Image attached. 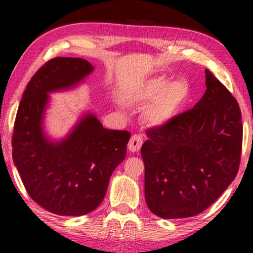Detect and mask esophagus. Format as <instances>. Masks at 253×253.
I'll return each mask as SVG.
<instances>
[{"label": "esophagus", "instance_id": "esophagus-1", "mask_svg": "<svg viewBox=\"0 0 253 253\" xmlns=\"http://www.w3.org/2000/svg\"><path fill=\"white\" fill-rule=\"evenodd\" d=\"M141 145H143V138H141L139 134H133L132 137H131V139L129 141V144H127V148H129L130 152H138L140 150Z\"/></svg>", "mask_w": 253, "mask_h": 253}]
</instances>
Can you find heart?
<instances>
[{"label": "heart", "instance_id": "heart-1", "mask_svg": "<svg viewBox=\"0 0 253 253\" xmlns=\"http://www.w3.org/2000/svg\"><path fill=\"white\" fill-rule=\"evenodd\" d=\"M190 96V86L185 79H169L158 76L134 86L130 93L131 101L150 103L146 117L152 124H165L179 114Z\"/></svg>", "mask_w": 253, "mask_h": 253}]
</instances>
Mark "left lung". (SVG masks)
<instances>
[{
	"label": "left lung",
	"instance_id": "obj_1",
	"mask_svg": "<svg viewBox=\"0 0 253 253\" xmlns=\"http://www.w3.org/2000/svg\"><path fill=\"white\" fill-rule=\"evenodd\" d=\"M206 92L192 109L146 131L141 147L145 200L162 219L202 213L222 195L240 167L241 109L206 69Z\"/></svg>",
	"mask_w": 253,
	"mask_h": 253
}]
</instances>
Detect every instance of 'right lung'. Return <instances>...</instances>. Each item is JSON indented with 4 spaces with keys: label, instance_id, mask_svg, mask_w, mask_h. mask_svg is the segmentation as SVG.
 Listing matches in <instances>:
<instances>
[{
    "label": "right lung",
    "instance_id": "right-lung-1",
    "mask_svg": "<svg viewBox=\"0 0 253 253\" xmlns=\"http://www.w3.org/2000/svg\"><path fill=\"white\" fill-rule=\"evenodd\" d=\"M93 70L83 58L48 61L31 78L17 112L13 162L31 198L57 215L94 211L105 198L113 171L126 159L130 132L106 129L92 112L79 117L62 139L44 132L49 93L76 87Z\"/></svg>",
    "mask_w": 253,
    "mask_h": 253
}]
</instances>
